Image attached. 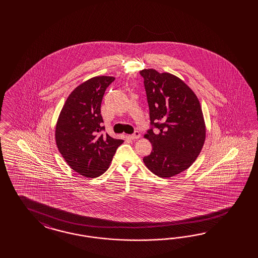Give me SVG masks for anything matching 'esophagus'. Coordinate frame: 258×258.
<instances>
[{
	"label": "esophagus",
	"mask_w": 258,
	"mask_h": 258,
	"mask_svg": "<svg viewBox=\"0 0 258 258\" xmlns=\"http://www.w3.org/2000/svg\"><path fill=\"white\" fill-rule=\"evenodd\" d=\"M130 138L133 139V140H137V139L140 138V133H138V132H135V133H133V135L130 136Z\"/></svg>",
	"instance_id": "obj_1"
}]
</instances>
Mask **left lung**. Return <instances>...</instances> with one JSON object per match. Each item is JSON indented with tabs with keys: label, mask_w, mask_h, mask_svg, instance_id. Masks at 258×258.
I'll return each instance as SVG.
<instances>
[{
	"label": "left lung",
	"mask_w": 258,
	"mask_h": 258,
	"mask_svg": "<svg viewBox=\"0 0 258 258\" xmlns=\"http://www.w3.org/2000/svg\"><path fill=\"white\" fill-rule=\"evenodd\" d=\"M140 75L150 122L159 131L145 134L152 151L143 161L158 177L170 178L190 167L203 149L206 137L203 109L195 93L180 78L154 69H144Z\"/></svg>",
	"instance_id": "left-lung-1"
}]
</instances>
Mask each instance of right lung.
Here are the masks:
<instances>
[{"instance_id": "add662e5", "label": "right lung", "mask_w": 258, "mask_h": 258, "mask_svg": "<svg viewBox=\"0 0 258 258\" xmlns=\"http://www.w3.org/2000/svg\"><path fill=\"white\" fill-rule=\"evenodd\" d=\"M113 77L98 76L78 85L63 105L55 125V144L74 171L96 178L107 171L118 147L124 142L101 134L102 98Z\"/></svg>"}]
</instances>
